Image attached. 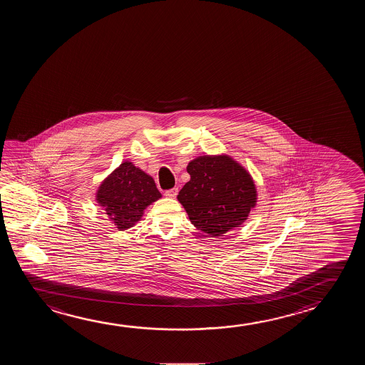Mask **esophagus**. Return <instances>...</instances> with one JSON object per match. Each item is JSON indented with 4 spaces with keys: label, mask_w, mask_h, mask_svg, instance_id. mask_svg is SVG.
I'll return each mask as SVG.
<instances>
[{
    "label": "esophagus",
    "mask_w": 365,
    "mask_h": 365,
    "mask_svg": "<svg viewBox=\"0 0 365 365\" xmlns=\"http://www.w3.org/2000/svg\"><path fill=\"white\" fill-rule=\"evenodd\" d=\"M164 195H165V197H168V198H175L177 195H178V188L175 187V188H170V190H165V192H164Z\"/></svg>",
    "instance_id": "obj_1"
}]
</instances>
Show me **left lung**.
<instances>
[{
    "label": "left lung",
    "instance_id": "1",
    "mask_svg": "<svg viewBox=\"0 0 365 365\" xmlns=\"http://www.w3.org/2000/svg\"><path fill=\"white\" fill-rule=\"evenodd\" d=\"M190 182L178 201L190 222L212 237L242 225L257 200L249 172L228 155H203L187 165Z\"/></svg>",
    "mask_w": 365,
    "mask_h": 365
}]
</instances>
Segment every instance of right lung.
Here are the masks:
<instances>
[{"label":"right lung","mask_w":365,"mask_h":365,"mask_svg":"<svg viewBox=\"0 0 365 365\" xmlns=\"http://www.w3.org/2000/svg\"><path fill=\"white\" fill-rule=\"evenodd\" d=\"M162 197L150 175L124 162L101 183L96 201L114 222L124 231L142 218L143 211Z\"/></svg>","instance_id":"obj_1"}]
</instances>
